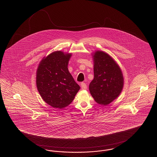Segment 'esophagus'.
<instances>
[{
	"instance_id": "obj_1",
	"label": "esophagus",
	"mask_w": 157,
	"mask_h": 157,
	"mask_svg": "<svg viewBox=\"0 0 157 157\" xmlns=\"http://www.w3.org/2000/svg\"><path fill=\"white\" fill-rule=\"evenodd\" d=\"M81 88H82V90H85L87 89V86H86V85L84 82H82V83H81Z\"/></svg>"
}]
</instances>
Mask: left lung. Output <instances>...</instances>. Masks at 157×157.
Listing matches in <instances>:
<instances>
[{"label":"left lung","instance_id":"left-lung-1","mask_svg":"<svg viewBox=\"0 0 157 157\" xmlns=\"http://www.w3.org/2000/svg\"><path fill=\"white\" fill-rule=\"evenodd\" d=\"M94 78L89 86L90 93L99 104L107 105L119 97L124 87V77L118 63L108 53H92Z\"/></svg>","mask_w":157,"mask_h":157}]
</instances>
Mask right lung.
<instances>
[{
	"mask_svg": "<svg viewBox=\"0 0 157 157\" xmlns=\"http://www.w3.org/2000/svg\"><path fill=\"white\" fill-rule=\"evenodd\" d=\"M72 53L55 51L44 57L37 67V90L42 99L53 108L68 106L80 89L67 68Z\"/></svg>",
	"mask_w": 157,
	"mask_h": 157,
	"instance_id": "add662e5",
	"label": "right lung"
}]
</instances>
